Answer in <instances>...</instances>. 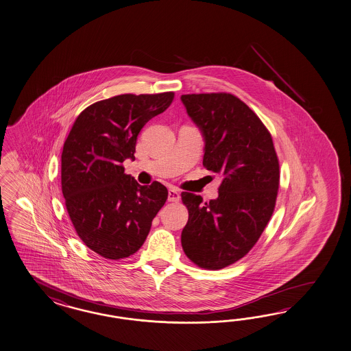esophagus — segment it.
I'll list each match as a JSON object with an SVG mask.
<instances>
[{
	"label": "esophagus",
	"mask_w": 351,
	"mask_h": 351,
	"mask_svg": "<svg viewBox=\"0 0 351 351\" xmlns=\"http://www.w3.org/2000/svg\"><path fill=\"white\" fill-rule=\"evenodd\" d=\"M167 200L169 202H179L180 200V194L178 193V190H175V189H170L169 190V197H167Z\"/></svg>",
	"instance_id": "esophagus-1"
}]
</instances>
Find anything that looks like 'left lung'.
Segmentation results:
<instances>
[{"label": "left lung", "instance_id": "left-lung-1", "mask_svg": "<svg viewBox=\"0 0 351 351\" xmlns=\"http://www.w3.org/2000/svg\"><path fill=\"white\" fill-rule=\"evenodd\" d=\"M204 138L203 165L219 173L218 197L181 193L189 210L181 245L197 266L217 270L245 256L270 221L279 189L273 138L255 112L231 94L181 95Z\"/></svg>", "mask_w": 351, "mask_h": 351}]
</instances>
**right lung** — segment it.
<instances>
[{
	"instance_id": "right-lung-1",
	"label": "right lung",
	"mask_w": 351,
	"mask_h": 351,
	"mask_svg": "<svg viewBox=\"0 0 351 351\" xmlns=\"http://www.w3.org/2000/svg\"><path fill=\"white\" fill-rule=\"evenodd\" d=\"M173 93L124 94L90 105L62 151V193L80 239L96 254L119 260L145 243L167 200L161 182L139 185L121 163L134 160L139 132L165 112Z\"/></svg>"
}]
</instances>
